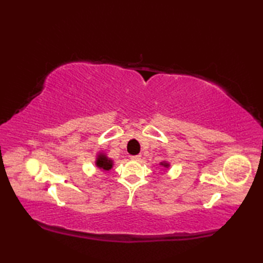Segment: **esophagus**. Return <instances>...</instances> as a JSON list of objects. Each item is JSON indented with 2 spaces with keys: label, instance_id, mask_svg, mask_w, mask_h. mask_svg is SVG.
Returning <instances> with one entry per match:
<instances>
[{
  "label": "esophagus",
  "instance_id": "34e87169",
  "mask_svg": "<svg viewBox=\"0 0 263 263\" xmlns=\"http://www.w3.org/2000/svg\"><path fill=\"white\" fill-rule=\"evenodd\" d=\"M130 159H131V160H135V161H140V160H141V156H140V155L130 156Z\"/></svg>",
  "mask_w": 263,
  "mask_h": 263
}]
</instances>
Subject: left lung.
<instances>
[{
	"label": "left lung",
	"instance_id": "left-lung-1",
	"mask_svg": "<svg viewBox=\"0 0 263 263\" xmlns=\"http://www.w3.org/2000/svg\"><path fill=\"white\" fill-rule=\"evenodd\" d=\"M160 165L164 166V167H167V168H168V167H170V164L166 163V161H163V163H160Z\"/></svg>",
	"mask_w": 263,
	"mask_h": 263
}]
</instances>
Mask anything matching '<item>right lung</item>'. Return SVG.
Returning a JSON list of instances; mask_svg holds the SVG:
<instances>
[{
    "label": "right lung",
    "mask_w": 263,
    "mask_h": 263,
    "mask_svg": "<svg viewBox=\"0 0 263 263\" xmlns=\"http://www.w3.org/2000/svg\"><path fill=\"white\" fill-rule=\"evenodd\" d=\"M96 166L100 170L109 171L113 167V160L109 159L105 154H99L96 159Z\"/></svg>",
    "instance_id": "1"
}]
</instances>
